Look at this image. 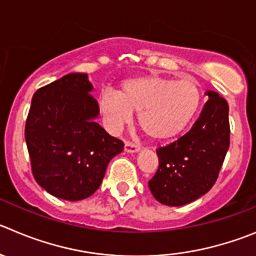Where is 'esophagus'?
I'll list each match as a JSON object with an SVG mask.
<instances>
[{"label": "esophagus", "instance_id": "1", "mask_svg": "<svg viewBox=\"0 0 256 256\" xmlns=\"http://www.w3.org/2000/svg\"><path fill=\"white\" fill-rule=\"evenodd\" d=\"M124 150H125L126 152H138L140 150V146L138 144H134V142H126Z\"/></svg>", "mask_w": 256, "mask_h": 256}]
</instances>
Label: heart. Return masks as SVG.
I'll use <instances>...</instances> for the list:
<instances>
[{"label": "heart", "instance_id": "1", "mask_svg": "<svg viewBox=\"0 0 256 256\" xmlns=\"http://www.w3.org/2000/svg\"><path fill=\"white\" fill-rule=\"evenodd\" d=\"M200 90L190 80L142 76L122 80L118 93L100 96L98 107L110 130L120 131L139 112L140 128L155 142L170 140L186 130L200 106Z\"/></svg>", "mask_w": 256, "mask_h": 256}]
</instances>
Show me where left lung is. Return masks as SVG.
<instances>
[{
	"label": "left lung",
	"mask_w": 256,
	"mask_h": 256,
	"mask_svg": "<svg viewBox=\"0 0 256 256\" xmlns=\"http://www.w3.org/2000/svg\"><path fill=\"white\" fill-rule=\"evenodd\" d=\"M186 135L158 148L159 166L149 180L155 200L166 206H183L206 194L218 178L230 146L228 104L214 90Z\"/></svg>",
	"instance_id": "obj_1"
}]
</instances>
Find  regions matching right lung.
<instances>
[{
    "label": "right lung",
    "instance_id": "right-lung-1",
    "mask_svg": "<svg viewBox=\"0 0 256 256\" xmlns=\"http://www.w3.org/2000/svg\"><path fill=\"white\" fill-rule=\"evenodd\" d=\"M86 73L66 74L32 96L25 126L31 170L54 197L80 200L102 183L106 168L124 142L100 124L98 104Z\"/></svg>",
    "mask_w": 256,
    "mask_h": 256
}]
</instances>
